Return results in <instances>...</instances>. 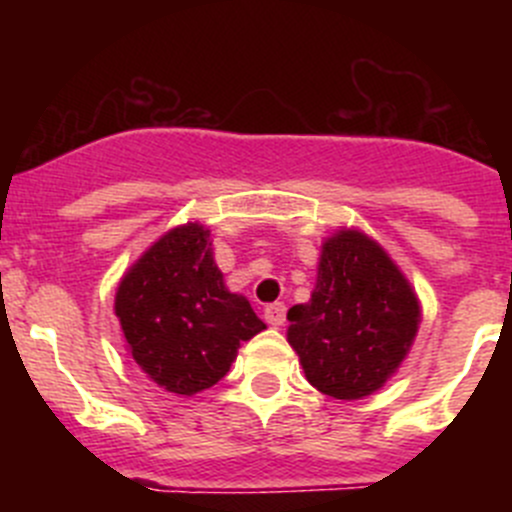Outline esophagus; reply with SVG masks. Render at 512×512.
<instances>
[{"mask_svg":"<svg viewBox=\"0 0 512 512\" xmlns=\"http://www.w3.org/2000/svg\"><path fill=\"white\" fill-rule=\"evenodd\" d=\"M263 318H266V323H271V326H283V323H286V306H283V303H271V306L263 308Z\"/></svg>","mask_w":512,"mask_h":512,"instance_id":"34e87169","label":"esophagus"}]
</instances>
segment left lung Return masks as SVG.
<instances>
[{
	"instance_id": "obj_1",
	"label": "left lung",
	"mask_w": 512,
	"mask_h": 512,
	"mask_svg": "<svg viewBox=\"0 0 512 512\" xmlns=\"http://www.w3.org/2000/svg\"><path fill=\"white\" fill-rule=\"evenodd\" d=\"M286 338L308 383L358 401L401 368L421 326L416 288L388 251L353 226L321 244L308 303L288 308Z\"/></svg>"
}]
</instances>
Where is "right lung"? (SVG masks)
Wrapping results in <instances>:
<instances>
[{
    "label": "right lung",
    "mask_w": 512,
    "mask_h": 512,
    "mask_svg": "<svg viewBox=\"0 0 512 512\" xmlns=\"http://www.w3.org/2000/svg\"><path fill=\"white\" fill-rule=\"evenodd\" d=\"M114 313L136 366L186 398L219 383L241 343L266 328L249 298L226 288L199 221L169 229L126 268Z\"/></svg>",
    "instance_id": "add662e5"
}]
</instances>
